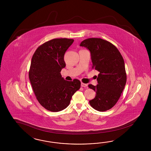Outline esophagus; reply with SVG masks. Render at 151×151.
<instances>
[{
  "label": "esophagus",
  "mask_w": 151,
  "mask_h": 151,
  "mask_svg": "<svg viewBox=\"0 0 151 151\" xmlns=\"http://www.w3.org/2000/svg\"><path fill=\"white\" fill-rule=\"evenodd\" d=\"M81 87H87V84H86V83H81Z\"/></svg>",
  "instance_id": "1"
}]
</instances>
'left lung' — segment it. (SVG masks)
<instances>
[{
	"label": "left lung",
	"instance_id": "obj_1",
	"mask_svg": "<svg viewBox=\"0 0 151 151\" xmlns=\"http://www.w3.org/2000/svg\"><path fill=\"white\" fill-rule=\"evenodd\" d=\"M80 46L90 50L92 68L100 72L97 78L98 84L88 85L96 93L95 97L89 101L90 104L101 112L110 110L119 100L126 83L123 57L114 45L100 38L85 39Z\"/></svg>",
	"mask_w": 151,
	"mask_h": 151
}]
</instances>
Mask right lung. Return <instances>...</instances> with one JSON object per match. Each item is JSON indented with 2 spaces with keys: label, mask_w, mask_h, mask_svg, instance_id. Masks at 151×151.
<instances>
[{
  "label": "right lung",
  "mask_w": 151,
  "mask_h": 151,
  "mask_svg": "<svg viewBox=\"0 0 151 151\" xmlns=\"http://www.w3.org/2000/svg\"><path fill=\"white\" fill-rule=\"evenodd\" d=\"M73 41L52 39L39 46L32 56L29 77L33 91L40 104L51 112L66 109L81 86L78 79L65 80L60 73L66 66L65 53Z\"/></svg>",
  "instance_id": "right-lung-1"
}]
</instances>
